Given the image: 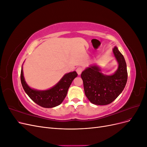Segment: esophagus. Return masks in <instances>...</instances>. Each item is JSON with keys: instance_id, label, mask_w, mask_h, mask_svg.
Wrapping results in <instances>:
<instances>
[{"instance_id": "1", "label": "esophagus", "mask_w": 147, "mask_h": 147, "mask_svg": "<svg viewBox=\"0 0 147 147\" xmlns=\"http://www.w3.org/2000/svg\"><path fill=\"white\" fill-rule=\"evenodd\" d=\"M76 71H77V72L78 75H80V74H82V72L83 69H82V67H77V68Z\"/></svg>"}]
</instances>
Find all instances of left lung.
Instances as JSON below:
<instances>
[{
  "instance_id": "1",
  "label": "left lung",
  "mask_w": 147,
  "mask_h": 147,
  "mask_svg": "<svg viewBox=\"0 0 147 147\" xmlns=\"http://www.w3.org/2000/svg\"><path fill=\"white\" fill-rule=\"evenodd\" d=\"M112 51L118 64L113 74H104L97 65H90L81 74L84 93L93 104L105 105L112 103L126 86L127 72L125 59L117 47Z\"/></svg>"
}]
</instances>
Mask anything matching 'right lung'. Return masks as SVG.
I'll use <instances>...</instances> for the list:
<instances>
[{
  "label": "right lung",
  "instance_id": "add662e5",
  "mask_svg": "<svg viewBox=\"0 0 147 147\" xmlns=\"http://www.w3.org/2000/svg\"><path fill=\"white\" fill-rule=\"evenodd\" d=\"M77 73L74 71L65 74L55 86L46 90H37L30 88L26 82L23 74V65L21 71V82L26 94L38 105L44 108H53L60 105L67 94L71 83Z\"/></svg>",
  "mask_w": 147,
  "mask_h": 147
}]
</instances>
